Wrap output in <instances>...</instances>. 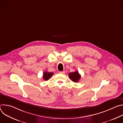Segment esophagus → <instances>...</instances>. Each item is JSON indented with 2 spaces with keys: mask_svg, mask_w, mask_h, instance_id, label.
I'll list each match as a JSON object with an SVG mask.
<instances>
[{
  "mask_svg": "<svg viewBox=\"0 0 123 123\" xmlns=\"http://www.w3.org/2000/svg\"><path fill=\"white\" fill-rule=\"evenodd\" d=\"M59 73L61 74H64L65 73V71H61V72H59Z\"/></svg>",
  "mask_w": 123,
  "mask_h": 123,
  "instance_id": "1",
  "label": "esophagus"
}]
</instances>
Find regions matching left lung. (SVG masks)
<instances>
[{
	"mask_svg": "<svg viewBox=\"0 0 123 123\" xmlns=\"http://www.w3.org/2000/svg\"><path fill=\"white\" fill-rule=\"evenodd\" d=\"M69 78L74 82H77L79 81L81 78V75L78 73V71L71 73L68 74Z\"/></svg>",
	"mask_w": 123,
	"mask_h": 123,
	"instance_id": "1",
	"label": "left lung"
}]
</instances>
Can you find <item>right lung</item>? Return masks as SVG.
Wrapping results in <instances>:
<instances>
[{"label":"right lung","mask_w":123,"mask_h":123,"mask_svg":"<svg viewBox=\"0 0 123 123\" xmlns=\"http://www.w3.org/2000/svg\"><path fill=\"white\" fill-rule=\"evenodd\" d=\"M54 74L52 73H49V72H45L43 73V78L44 80L45 81H47L48 80L51 76L52 75Z\"/></svg>","instance_id":"obj_1"}]
</instances>
